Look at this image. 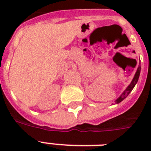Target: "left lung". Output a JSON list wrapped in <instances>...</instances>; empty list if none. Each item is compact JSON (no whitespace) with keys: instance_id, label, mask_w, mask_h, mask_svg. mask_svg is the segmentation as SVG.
<instances>
[{"instance_id":"8db88e82","label":"left lung","mask_w":151,"mask_h":151,"mask_svg":"<svg viewBox=\"0 0 151 151\" xmlns=\"http://www.w3.org/2000/svg\"><path fill=\"white\" fill-rule=\"evenodd\" d=\"M140 70H141L140 66H139L138 69H137V71H136V74H135L133 79H132V81L131 84H130V85L128 86V88H127L126 89L124 90V92L122 93V96H120L119 98L117 99V100H116V103H119L120 102H122L123 99H125V98H126V97L129 96V93L132 92V90L133 89V88L135 87V85H136V84L137 83V81H138L139 77V74H140Z\"/></svg>"}]
</instances>
